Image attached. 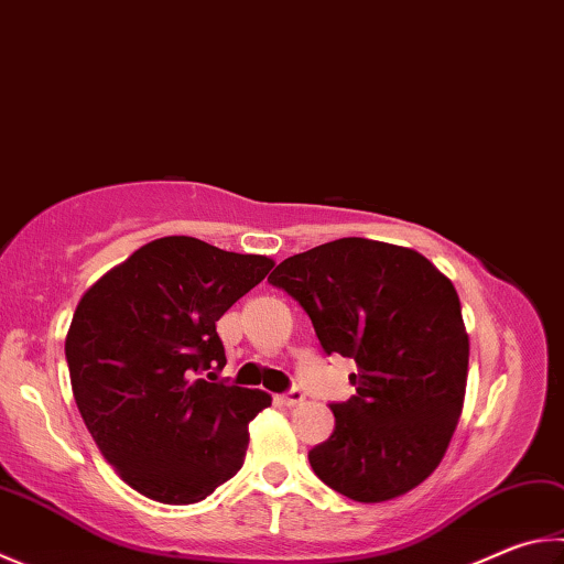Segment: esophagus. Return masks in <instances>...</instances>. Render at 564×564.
Instances as JSON below:
<instances>
[{
    "label": "esophagus",
    "mask_w": 564,
    "mask_h": 564,
    "mask_svg": "<svg viewBox=\"0 0 564 564\" xmlns=\"http://www.w3.org/2000/svg\"><path fill=\"white\" fill-rule=\"evenodd\" d=\"M305 399V394H303V389H299V387H293V389H289V392H285L283 397H281V402L285 404V406H295V404H301Z\"/></svg>",
    "instance_id": "1"
}]
</instances>
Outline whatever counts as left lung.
Returning a JSON list of instances; mask_svg holds the SVG:
<instances>
[{"label": "left lung", "mask_w": 564, "mask_h": 564, "mask_svg": "<svg viewBox=\"0 0 564 564\" xmlns=\"http://www.w3.org/2000/svg\"><path fill=\"white\" fill-rule=\"evenodd\" d=\"M308 313L327 355L352 357L355 394L311 448L315 476L357 503H382L434 474L466 394L468 335L454 283L414 249L337 239L269 275Z\"/></svg>", "instance_id": "obj_1"}]
</instances>
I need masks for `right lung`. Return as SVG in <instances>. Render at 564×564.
<instances>
[{
	"instance_id": "obj_1",
	"label": "right lung",
	"mask_w": 564,
	"mask_h": 564,
	"mask_svg": "<svg viewBox=\"0 0 564 564\" xmlns=\"http://www.w3.org/2000/svg\"><path fill=\"white\" fill-rule=\"evenodd\" d=\"M273 261L192 237L140 247L84 293L66 335L78 412L138 494L189 506L243 466L261 389L217 382V321ZM208 377L204 378L203 375Z\"/></svg>"
}]
</instances>
